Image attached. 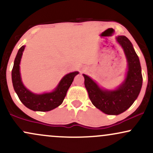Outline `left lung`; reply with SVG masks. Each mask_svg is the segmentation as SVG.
<instances>
[{
  "instance_id": "8db88e82",
  "label": "left lung",
  "mask_w": 153,
  "mask_h": 153,
  "mask_svg": "<svg viewBox=\"0 0 153 153\" xmlns=\"http://www.w3.org/2000/svg\"><path fill=\"white\" fill-rule=\"evenodd\" d=\"M116 41L122 48L127 62L124 80L118 86L113 89L105 88L90 76L82 74L91 102L98 109L108 115H119L127 110L137 99L143 85L140 59L132 44L125 36H116Z\"/></svg>"
}]
</instances>
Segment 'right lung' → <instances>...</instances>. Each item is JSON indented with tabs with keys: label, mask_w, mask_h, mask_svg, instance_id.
<instances>
[{
	"label": "right lung",
	"mask_w": 153,
	"mask_h": 153,
	"mask_svg": "<svg viewBox=\"0 0 153 153\" xmlns=\"http://www.w3.org/2000/svg\"><path fill=\"white\" fill-rule=\"evenodd\" d=\"M25 47L26 45H23L19 49L13 63L11 73L13 88L22 103L28 108L34 111H49L62 104L67 91L79 72L74 71L64 75L57 86L50 92L42 94L31 92L23 83L20 71V63Z\"/></svg>",
	"instance_id": "right-lung-1"
}]
</instances>
